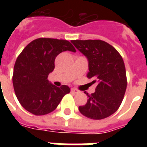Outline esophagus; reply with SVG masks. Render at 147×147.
<instances>
[{
    "instance_id": "1",
    "label": "esophagus",
    "mask_w": 147,
    "mask_h": 147,
    "mask_svg": "<svg viewBox=\"0 0 147 147\" xmlns=\"http://www.w3.org/2000/svg\"><path fill=\"white\" fill-rule=\"evenodd\" d=\"M71 91L73 93V94H78V93H80V91L77 89H76V88H71Z\"/></svg>"
}]
</instances>
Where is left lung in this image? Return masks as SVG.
I'll use <instances>...</instances> for the list:
<instances>
[{
    "instance_id": "left-lung-1",
    "label": "left lung",
    "mask_w": 147,
    "mask_h": 147,
    "mask_svg": "<svg viewBox=\"0 0 147 147\" xmlns=\"http://www.w3.org/2000/svg\"><path fill=\"white\" fill-rule=\"evenodd\" d=\"M71 43L88 60L87 78L97 83L95 92L86 105L79 107L83 116L102 120L120 107L127 88L126 70L123 58L116 49L102 40H72Z\"/></svg>"
}]
</instances>
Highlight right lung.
I'll use <instances>...</instances> for the list:
<instances>
[{"label":"right lung","instance_id":"right-lung-1","mask_svg":"<svg viewBox=\"0 0 147 147\" xmlns=\"http://www.w3.org/2000/svg\"><path fill=\"white\" fill-rule=\"evenodd\" d=\"M64 51L75 53L76 49L67 40L40 38L30 42L16 59L13 87L21 105L30 113L41 116L51 113L70 92L66 85L57 87L48 80L55 59Z\"/></svg>","mask_w":147,"mask_h":147}]
</instances>
